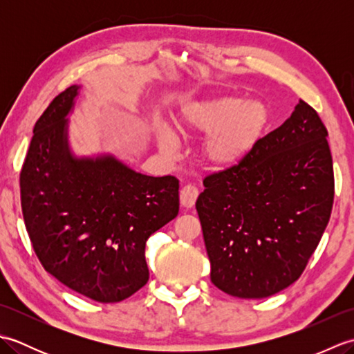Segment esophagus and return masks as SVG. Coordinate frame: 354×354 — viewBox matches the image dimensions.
<instances>
[{"mask_svg":"<svg viewBox=\"0 0 354 354\" xmlns=\"http://www.w3.org/2000/svg\"><path fill=\"white\" fill-rule=\"evenodd\" d=\"M198 196H199L198 187H194L192 184L184 185L181 193H179V198H181V205L184 208H192L194 205V202H196Z\"/></svg>","mask_w":354,"mask_h":354,"instance_id":"obj_1","label":"esophagus"}]
</instances>
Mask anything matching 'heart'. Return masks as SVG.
Segmentation results:
<instances>
[{"label": "heart", "mask_w": 354, "mask_h": 354, "mask_svg": "<svg viewBox=\"0 0 354 354\" xmlns=\"http://www.w3.org/2000/svg\"><path fill=\"white\" fill-rule=\"evenodd\" d=\"M268 108L259 100L242 102L239 97L222 95L187 108L178 120L183 132L207 133L201 152L213 167H231L251 152L265 131ZM158 146L171 155L176 145L165 129L156 131Z\"/></svg>", "instance_id": "b5f03b06"}]
</instances>
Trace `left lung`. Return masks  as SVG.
<instances>
[{"label": "left lung", "instance_id": "1", "mask_svg": "<svg viewBox=\"0 0 354 354\" xmlns=\"http://www.w3.org/2000/svg\"><path fill=\"white\" fill-rule=\"evenodd\" d=\"M327 129L304 100L242 161L204 178L196 209L212 283L239 298H266L295 283L332 214Z\"/></svg>", "mask_w": 354, "mask_h": 354}]
</instances>
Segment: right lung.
Returning a JSON list of instances; mask_svg holds the SVG:
<instances>
[{
  "instance_id": "right-lung-1",
  "label": "right lung",
  "mask_w": 354,
  "mask_h": 354,
  "mask_svg": "<svg viewBox=\"0 0 354 354\" xmlns=\"http://www.w3.org/2000/svg\"><path fill=\"white\" fill-rule=\"evenodd\" d=\"M79 86L37 120L19 175L21 207L41 265L66 288L118 303L149 280L146 242L179 212L175 176H146L112 156L73 158L66 120Z\"/></svg>"
}]
</instances>
